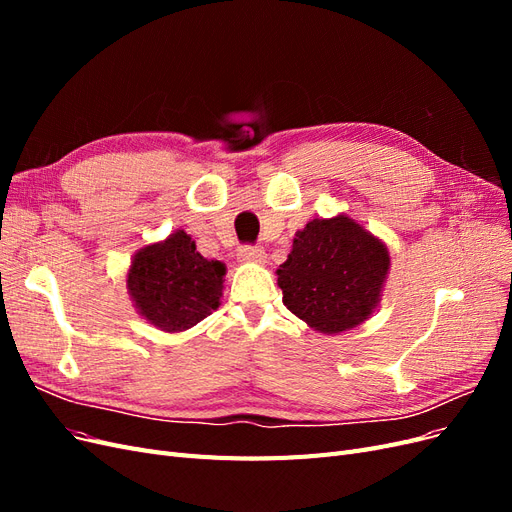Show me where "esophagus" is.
Here are the masks:
<instances>
[{
    "label": "esophagus",
    "mask_w": 512,
    "mask_h": 512,
    "mask_svg": "<svg viewBox=\"0 0 512 512\" xmlns=\"http://www.w3.org/2000/svg\"><path fill=\"white\" fill-rule=\"evenodd\" d=\"M237 256L241 262H254V265H262V262L267 260L265 250H262V247H252V245H243Z\"/></svg>",
    "instance_id": "1"
}]
</instances>
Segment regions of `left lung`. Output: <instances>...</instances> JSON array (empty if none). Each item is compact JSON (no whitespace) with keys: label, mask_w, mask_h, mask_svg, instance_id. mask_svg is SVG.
Instances as JSON below:
<instances>
[{"label":"left lung","mask_w":512,"mask_h":512,"mask_svg":"<svg viewBox=\"0 0 512 512\" xmlns=\"http://www.w3.org/2000/svg\"><path fill=\"white\" fill-rule=\"evenodd\" d=\"M391 269L389 247L350 215L316 218L292 239L277 269L284 305L318 333L359 327L382 299Z\"/></svg>","instance_id":"obj_1"}]
</instances>
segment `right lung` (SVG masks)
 <instances>
[{
	"label": "right lung",
	"mask_w": 512,
	"mask_h": 512,
	"mask_svg": "<svg viewBox=\"0 0 512 512\" xmlns=\"http://www.w3.org/2000/svg\"><path fill=\"white\" fill-rule=\"evenodd\" d=\"M224 275V262L200 256L188 232L175 230L134 254L126 284L136 312L149 324L181 333L220 307Z\"/></svg>",
	"instance_id": "obj_1"
}]
</instances>
